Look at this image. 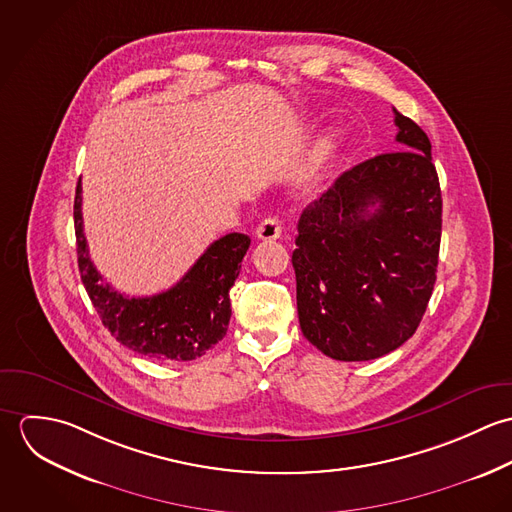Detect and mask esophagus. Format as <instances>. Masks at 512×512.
<instances>
[{"mask_svg":"<svg viewBox=\"0 0 512 512\" xmlns=\"http://www.w3.org/2000/svg\"><path fill=\"white\" fill-rule=\"evenodd\" d=\"M256 236H258L260 240H266V242L280 238V236H282V222L278 219H274V217L262 220V222L258 224V228H256Z\"/></svg>","mask_w":512,"mask_h":512,"instance_id":"34e87169","label":"esophagus"}]
</instances>
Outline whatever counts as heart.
<instances>
[{"label": "heart", "instance_id": "heart-1", "mask_svg": "<svg viewBox=\"0 0 512 512\" xmlns=\"http://www.w3.org/2000/svg\"><path fill=\"white\" fill-rule=\"evenodd\" d=\"M341 146H343V138L339 132L329 130V132L321 134L307 155V161L303 165V179L305 181L317 179L339 155Z\"/></svg>", "mask_w": 512, "mask_h": 512}]
</instances>
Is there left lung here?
<instances>
[{"mask_svg": "<svg viewBox=\"0 0 512 512\" xmlns=\"http://www.w3.org/2000/svg\"><path fill=\"white\" fill-rule=\"evenodd\" d=\"M402 149L341 173L297 222L292 254L303 337L335 361L404 345L434 292L441 191L426 132L394 110Z\"/></svg>", "mask_w": 512, "mask_h": 512, "instance_id": "8db88e82", "label": "left lung"}]
</instances>
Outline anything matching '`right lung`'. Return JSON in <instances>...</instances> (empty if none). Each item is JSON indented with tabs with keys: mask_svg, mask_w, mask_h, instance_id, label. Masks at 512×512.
Segmentation results:
<instances>
[{
	"mask_svg": "<svg viewBox=\"0 0 512 512\" xmlns=\"http://www.w3.org/2000/svg\"><path fill=\"white\" fill-rule=\"evenodd\" d=\"M82 187L74 197V234L80 280L102 325L126 349L157 361L185 363L203 357L226 335L230 288L250 238L230 232L215 240L167 292L128 297L110 288L94 268L82 230Z\"/></svg>",
	"mask_w": 512,
	"mask_h": 512,
	"instance_id": "1",
	"label": "right lung"
}]
</instances>
